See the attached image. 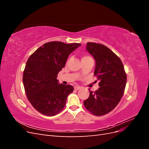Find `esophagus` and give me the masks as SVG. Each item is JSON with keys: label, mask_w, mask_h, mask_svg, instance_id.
Segmentation results:
<instances>
[{"label": "esophagus", "mask_w": 149, "mask_h": 149, "mask_svg": "<svg viewBox=\"0 0 149 149\" xmlns=\"http://www.w3.org/2000/svg\"><path fill=\"white\" fill-rule=\"evenodd\" d=\"M81 89V87L80 86H75L74 87V89L75 90H79Z\"/></svg>", "instance_id": "obj_1"}]
</instances>
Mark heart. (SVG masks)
Instances as JSON below:
<instances>
[{
    "label": "heart",
    "mask_w": 149,
    "mask_h": 149,
    "mask_svg": "<svg viewBox=\"0 0 149 149\" xmlns=\"http://www.w3.org/2000/svg\"><path fill=\"white\" fill-rule=\"evenodd\" d=\"M89 58H92L91 56H89L88 55H83L82 56L81 60H86V59H89Z\"/></svg>",
    "instance_id": "heart-1"
}]
</instances>
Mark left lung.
Masks as SVG:
<instances>
[{"label": "left lung", "instance_id": "1", "mask_svg": "<svg viewBox=\"0 0 149 149\" xmlns=\"http://www.w3.org/2000/svg\"><path fill=\"white\" fill-rule=\"evenodd\" d=\"M86 49L96 60L94 74L100 80V88L89 91L84 101L86 109L94 116H101L113 110L123 97L127 76L121 60L102 44L87 43Z\"/></svg>", "mask_w": 149, "mask_h": 149}]
</instances>
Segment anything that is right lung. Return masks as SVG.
Returning <instances> with one entry per match:
<instances>
[{"label": "right lung", "mask_w": 149, "mask_h": 149, "mask_svg": "<svg viewBox=\"0 0 149 149\" xmlns=\"http://www.w3.org/2000/svg\"><path fill=\"white\" fill-rule=\"evenodd\" d=\"M81 44L51 42L31 54L23 73V83L28 100L40 113L55 116L63 109L68 96L74 88L58 84L57 75L65 67L70 54Z\"/></svg>", "instance_id": "add662e5"}]
</instances>
